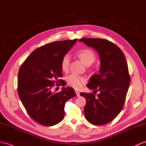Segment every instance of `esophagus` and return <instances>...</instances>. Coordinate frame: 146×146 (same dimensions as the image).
I'll return each mask as SVG.
<instances>
[{"instance_id": "34e87169", "label": "esophagus", "mask_w": 146, "mask_h": 146, "mask_svg": "<svg viewBox=\"0 0 146 146\" xmlns=\"http://www.w3.org/2000/svg\"><path fill=\"white\" fill-rule=\"evenodd\" d=\"M75 92H76V94L77 97H80V92H79V91L75 90Z\"/></svg>"}]
</instances>
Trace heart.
<instances>
[{
    "label": "heart",
    "mask_w": 146,
    "mask_h": 146,
    "mask_svg": "<svg viewBox=\"0 0 146 146\" xmlns=\"http://www.w3.org/2000/svg\"><path fill=\"white\" fill-rule=\"evenodd\" d=\"M77 56L83 61L85 65H91L95 60V55L94 52L90 49H80L77 52ZM70 58L69 54L64 56L61 62V69L63 71L66 72L68 70L70 66ZM67 83L71 87L77 89L82 87L84 84L86 83L87 78L84 76L77 75L76 74H71L67 79Z\"/></svg>",
    "instance_id": "heart-1"
}]
</instances>
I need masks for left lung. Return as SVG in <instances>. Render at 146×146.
<instances>
[{"instance_id": "8db88e82", "label": "left lung", "mask_w": 146, "mask_h": 146, "mask_svg": "<svg viewBox=\"0 0 146 146\" xmlns=\"http://www.w3.org/2000/svg\"><path fill=\"white\" fill-rule=\"evenodd\" d=\"M88 47L98 52L100 59L98 74L92 76L87 85L90 90L100 91L98 97L93 94L81 93L87 100L84 107L86 119L95 125L111 121L123 107L130 84L126 60L122 51L115 44L100 38H82Z\"/></svg>"}]
</instances>
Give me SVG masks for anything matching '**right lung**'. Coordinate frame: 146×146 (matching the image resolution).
<instances>
[{
	"label": "right lung",
	"mask_w": 146,
	"mask_h": 146,
	"mask_svg": "<svg viewBox=\"0 0 146 146\" xmlns=\"http://www.w3.org/2000/svg\"><path fill=\"white\" fill-rule=\"evenodd\" d=\"M77 41H55L38 48L19 69L18 94L20 100L31 118L42 125L51 126L61 122L66 102L76 95L71 87H62L57 93L52 92L51 88L54 83L61 82L59 78L62 76V59Z\"/></svg>",
	"instance_id": "1"
}]
</instances>
